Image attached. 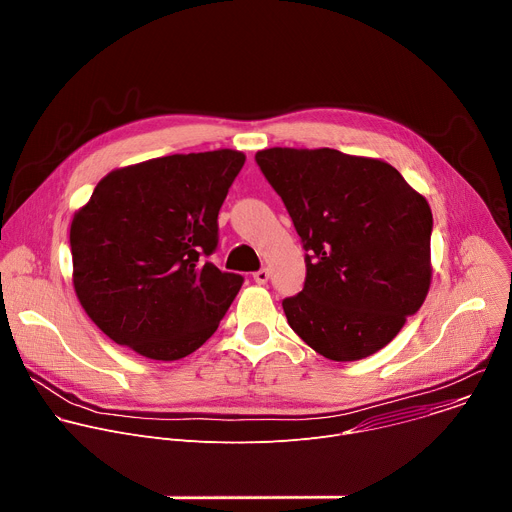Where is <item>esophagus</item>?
Listing matches in <instances>:
<instances>
[{"label": "esophagus", "mask_w": 512, "mask_h": 512, "mask_svg": "<svg viewBox=\"0 0 512 512\" xmlns=\"http://www.w3.org/2000/svg\"><path fill=\"white\" fill-rule=\"evenodd\" d=\"M253 279H255V283L263 285V283H267V279H269V271H267V269H259V271L253 273Z\"/></svg>", "instance_id": "34e87169"}]
</instances>
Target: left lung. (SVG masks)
<instances>
[{"label":"left lung","instance_id":"8db88e82","mask_svg":"<svg viewBox=\"0 0 512 512\" xmlns=\"http://www.w3.org/2000/svg\"><path fill=\"white\" fill-rule=\"evenodd\" d=\"M255 160L306 255L285 318L318 354L350 362L387 346L431 283V208L387 162L338 150L269 148Z\"/></svg>","mask_w":512,"mask_h":512}]
</instances>
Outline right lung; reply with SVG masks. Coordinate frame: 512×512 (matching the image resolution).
I'll return each mask as SVG.
<instances>
[{"label": "right lung", "mask_w": 512, "mask_h": 512, "mask_svg": "<svg viewBox=\"0 0 512 512\" xmlns=\"http://www.w3.org/2000/svg\"><path fill=\"white\" fill-rule=\"evenodd\" d=\"M243 164V152L214 150L117 168L72 216V285L113 342L178 360L214 334L243 277L204 257Z\"/></svg>", "instance_id": "right-lung-1"}]
</instances>
